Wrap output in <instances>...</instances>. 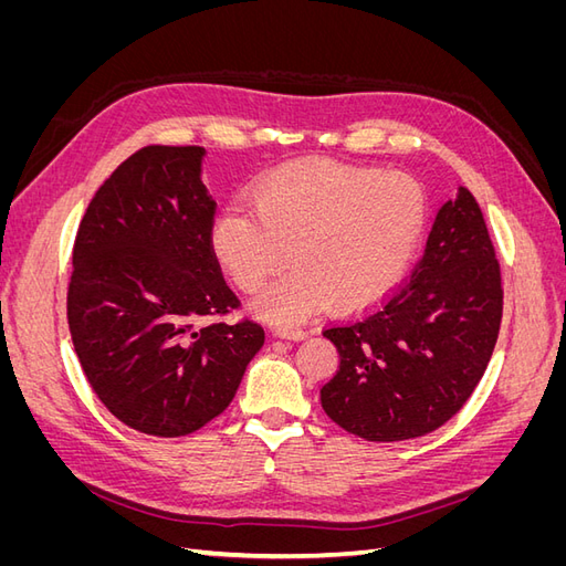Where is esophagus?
Instances as JSON below:
<instances>
[{"label":"esophagus","mask_w":566,"mask_h":566,"mask_svg":"<svg viewBox=\"0 0 566 566\" xmlns=\"http://www.w3.org/2000/svg\"><path fill=\"white\" fill-rule=\"evenodd\" d=\"M276 335L283 337V339H295L297 342V339L306 337V331H300V328H279Z\"/></svg>","instance_id":"34e87169"}]
</instances>
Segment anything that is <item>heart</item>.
I'll use <instances>...</instances> for the list:
<instances>
[{
	"mask_svg": "<svg viewBox=\"0 0 566 566\" xmlns=\"http://www.w3.org/2000/svg\"><path fill=\"white\" fill-rule=\"evenodd\" d=\"M252 212L227 208L210 229L217 262L256 293L254 314L297 323L333 304L361 312L385 300L408 271L427 224L422 186L401 172L310 160L256 181Z\"/></svg>",
	"mask_w": 566,
	"mask_h": 566,
	"instance_id": "1",
	"label": "heart"
}]
</instances>
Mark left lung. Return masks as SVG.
<instances>
[{"label":"left lung","mask_w":566,"mask_h":566,"mask_svg":"<svg viewBox=\"0 0 566 566\" xmlns=\"http://www.w3.org/2000/svg\"><path fill=\"white\" fill-rule=\"evenodd\" d=\"M501 318V264L482 210L460 188L439 210L410 276L368 312L323 331L339 370L321 389V406L366 441L430 434L472 397Z\"/></svg>","instance_id":"obj_1"}]
</instances>
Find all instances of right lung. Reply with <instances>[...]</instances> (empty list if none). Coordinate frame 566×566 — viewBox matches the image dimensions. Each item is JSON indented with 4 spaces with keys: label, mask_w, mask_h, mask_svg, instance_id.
Returning a JSON list of instances; mask_svg holds the SVG:
<instances>
[{
    "label": "right lung",
    "mask_w": 566,
    "mask_h": 566,
    "mask_svg": "<svg viewBox=\"0 0 566 566\" xmlns=\"http://www.w3.org/2000/svg\"><path fill=\"white\" fill-rule=\"evenodd\" d=\"M200 146H144L98 188L73 245L67 325L80 366L132 430L175 439L224 413L264 328L210 245Z\"/></svg>",
    "instance_id": "right-lung-1"
}]
</instances>
